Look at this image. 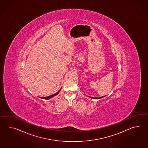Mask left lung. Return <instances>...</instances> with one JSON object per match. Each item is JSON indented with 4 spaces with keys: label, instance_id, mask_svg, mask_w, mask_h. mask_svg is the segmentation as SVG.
I'll return each mask as SVG.
<instances>
[{
    "label": "left lung",
    "instance_id": "8db88e82",
    "mask_svg": "<svg viewBox=\"0 0 148 148\" xmlns=\"http://www.w3.org/2000/svg\"><path fill=\"white\" fill-rule=\"evenodd\" d=\"M105 96H103V97H89L91 98H93V99H100V98H103Z\"/></svg>",
    "mask_w": 148,
    "mask_h": 148
}]
</instances>
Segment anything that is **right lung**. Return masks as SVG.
<instances>
[{
    "mask_svg": "<svg viewBox=\"0 0 148 148\" xmlns=\"http://www.w3.org/2000/svg\"><path fill=\"white\" fill-rule=\"evenodd\" d=\"M61 90V89H60V90L58 91L57 92H56V94H53V95H51V96H47V97H40V98H42V99H50L51 98L53 97H54L55 96H56V95H57L59 93V92H60V91Z\"/></svg>",
    "mask_w": 148,
    "mask_h": 148,
    "instance_id": "1",
    "label": "right lung"
}]
</instances>
